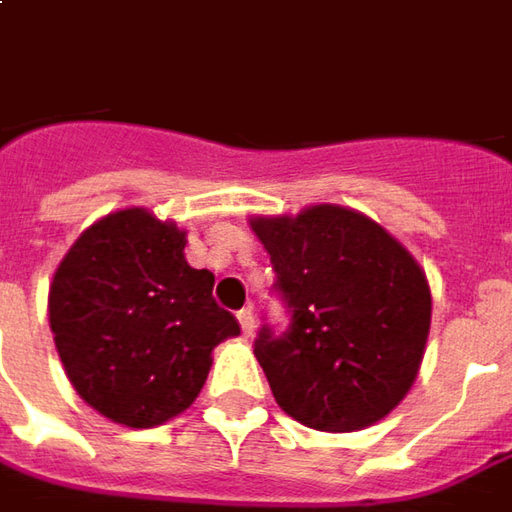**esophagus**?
Segmentation results:
<instances>
[{"mask_svg":"<svg viewBox=\"0 0 512 512\" xmlns=\"http://www.w3.org/2000/svg\"><path fill=\"white\" fill-rule=\"evenodd\" d=\"M238 322H241L243 336H252V333H255V314H252V308L238 311Z\"/></svg>","mask_w":512,"mask_h":512,"instance_id":"obj_1","label":"esophagus"}]
</instances>
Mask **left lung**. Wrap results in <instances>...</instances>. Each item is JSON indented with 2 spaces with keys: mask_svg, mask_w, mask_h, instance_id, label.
Masks as SVG:
<instances>
[{
  "mask_svg": "<svg viewBox=\"0 0 512 512\" xmlns=\"http://www.w3.org/2000/svg\"><path fill=\"white\" fill-rule=\"evenodd\" d=\"M291 322L263 325L255 356L285 415L316 431L387 417L415 384L431 325L426 274L373 218L316 204L252 218Z\"/></svg>",
  "mask_w": 512,
  "mask_h": 512,
  "instance_id": "8db88e82",
  "label": "left lung"
}]
</instances>
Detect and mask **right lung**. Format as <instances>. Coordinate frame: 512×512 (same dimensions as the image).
Listing matches in <instances>:
<instances>
[{"label": "right lung", "instance_id": "obj_1", "mask_svg": "<svg viewBox=\"0 0 512 512\" xmlns=\"http://www.w3.org/2000/svg\"><path fill=\"white\" fill-rule=\"evenodd\" d=\"M184 232L154 212H111L55 269L50 328L66 378L92 409L131 429L182 415L207 381L212 347L238 319L215 277L184 260Z\"/></svg>", "mask_w": 512, "mask_h": 512}]
</instances>
